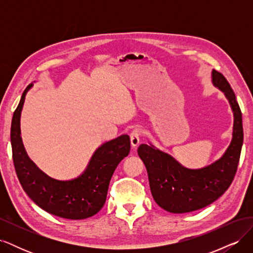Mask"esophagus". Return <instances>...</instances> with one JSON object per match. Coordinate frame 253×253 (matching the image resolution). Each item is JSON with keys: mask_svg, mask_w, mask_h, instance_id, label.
Here are the masks:
<instances>
[{"mask_svg": "<svg viewBox=\"0 0 253 253\" xmlns=\"http://www.w3.org/2000/svg\"><path fill=\"white\" fill-rule=\"evenodd\" d=\"M140 136H141V129L136 127L129 134V138H131V144L133 148H137L140 142Z\"/></svg>", "mask_w": 253, "mask_h": 253, "instance_id": "esophagus-1", "label": "esophagus"}]
</instances>
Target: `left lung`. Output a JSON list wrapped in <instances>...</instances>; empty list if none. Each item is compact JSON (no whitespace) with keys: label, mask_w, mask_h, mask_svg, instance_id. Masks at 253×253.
Listing matches in <instances>:
<instances>
[{"label":"left lung","mask_w":253,"mask_h":253,"mask_svg":"<svg viewBox=\"0 0 253 253\" xmlns=\"http://www.w3.org/2000/svg\"><path fill=\"white\" fill-rule=\"evenodd\" d=\"M212 81L224 91L234 114L233 138L223 157L203 169L190 170L152 145L141 144L137 151L147 168L153 198L166 211L186 213L204 208L225 193L235 176L244 140L242 112L224 75L213 71Z\"/></svg>","instance_id":"8db88e82"}]
</instances>
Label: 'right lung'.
I'll return each instance as SVG.
<instances>
[{
    "mask_svg": "<svg viewBox=\"0 0 253 253\" xmlns=\"http://www.w3.org/2000/svg\"><path fill=\"white\" fill-rule=\"evenodd\" d=\"M29 85L23 91L13 113L10 128L12 160L23 190L36 205L53 215L67 219H83L101 210L108 195L113 173L131 149L127 135L105 142L91 157L87 169L78 178L57 180L45 173L29 159L22 143L20 116Z\"/></svg>",
    "mask_w": 253,
    "mask_h": 253,
    "instance_id": "1",
    "label": "right lung"
}]
</instances>
